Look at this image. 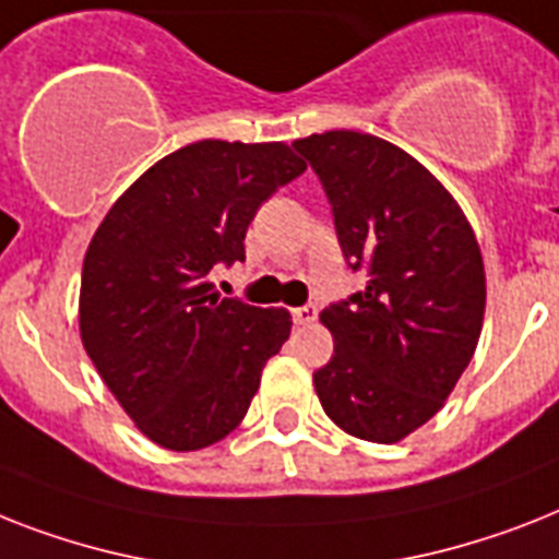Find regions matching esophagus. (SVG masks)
I'll use <instances>...</instances> for the list:
<instances>
[{"instance_id":"obj_1","label":"esophagus","mask_w":559,"mask_h":559,"mask_svg":"<svg viewBox=\"0 0 559 559\" xmlns=\"http://www.w3.org/2000/svg\"><path fill=\"white\" fill-rule=\"evenodd\" d=\"M316 319H319V307L316 304H304V307H295L293 310L295 324H312Z\"/></svg>"}]
</instances>
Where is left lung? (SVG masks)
Listing matches in <instances>:
<instances>
[{"instance_id": "obj_1", "label": "left lung", "mask_w": 559, "mask_h": 559, "mask_svg": "<svg viewBox=\"0 0 559 559\" xmlns=\"http://www.w3.org/2000/svg\"><path fill=\"white\" fill-rule=\"evenodd\" d=\"M333 206L335 235L367 287L321 321L333 358L312 373L330 419L393 444L437 416L474 358L485 266L451 192L399 146L361 131L295 140Z\"/></svg>"}]
</instances>
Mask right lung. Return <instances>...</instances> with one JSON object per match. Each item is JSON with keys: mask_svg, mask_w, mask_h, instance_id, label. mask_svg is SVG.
Listing matches in <instances>:
<instances>
[{"mask_svg": "<svg viewBox=\"0 0 559 559\" xmlns=\"http://www.w3.org/2000/svg\"><path fill=\"white\" fill-rule=\"evenodd\" d=\"M304 169L287 143L201 140L143 171L91 238L83 347L160 448L201 451L233 433L289 338L287 310L217 301L206 275L243 261L258 206Z\"/></svg>", "mask_w": 559, "mask_h": 559, "instance_id": "obj_1", "label": "right lung"}]
</instances>
